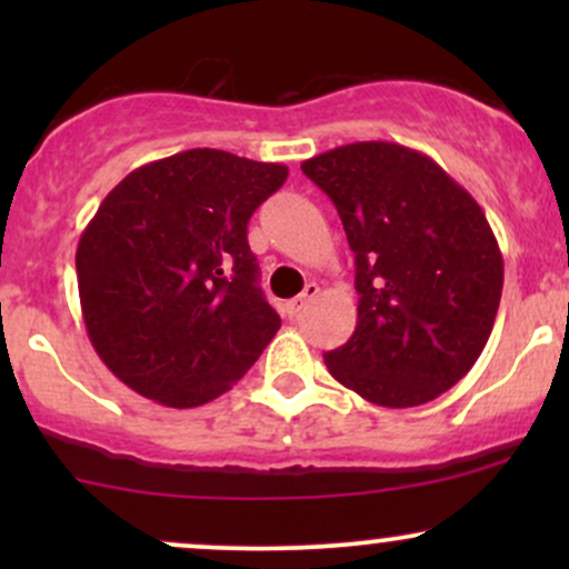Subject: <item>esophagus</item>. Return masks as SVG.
Here are the masks:
<instances>
[{
  "label": "esophagus",
  "mask_w": 569,
  "mask_h": 569,
  "mask_svg": "<svg viewBox=\"0 0 569 569\" xmlns=\"http://www.w3.org/2000/svg\"><path fill=\"white\" fill-rule=\"evenodd\" d=\"M318 293H321V289H318V283H307V286H305V291L299 293L297 299H291L289 307H286V310H289V316H291V318H297L299 312H305L307 307H310L312 302H316Z\"/></svg>",
  "instance_id": "34e87169"
}]
</instances>
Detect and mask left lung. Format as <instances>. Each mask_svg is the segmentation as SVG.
Returning <instances> with one entry per match:
<instances>
[{
	"instance_id": "8db88e82",
	"label": "left lung",
	"mask_w": 569,
	"mask_h": 569,
	"mask_svg": "<svg viewBox=\"0 0 569 569\" xmlns=\"http://www.w3.org/2000/svg\"><path fill=\"white\" fill-rule=\"evenodd\" d=\"M356 253L358 323L323 356L377 407L433 401L471 371L502 293V257L471 194L428 154L358 141L302 162Z\"/></svg>"
}]
</instances>
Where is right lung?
<instances>
[{
	"instance_id": "right-lung-1",
	"label": "right lung",
	"mask_w": 569,
	"mask_h": 569,
	"mask_svg": "<svg viewBox=\"0 0 569 569\" xmlns=\"http://www.w3.org/2000/svg\"><path fill=\"white\" fill-rule=\"evenodd\" d=\"M289 168L187 149L130 171L77 246L84 329L143 398L192 409L227 393L280 329L248 219Z\"/></svg>"
}]
</instances>
